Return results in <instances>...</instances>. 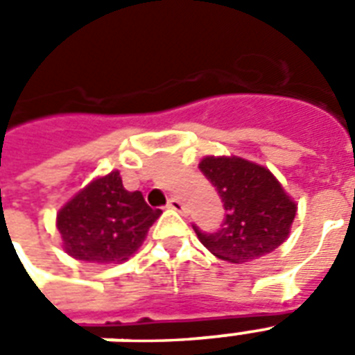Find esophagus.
Wrapping results in <instances>:
<instances>
[{
  "instance_id": "34e87169",
  "label": "esophagus",
  "mask_w": 355,
  "mask_h": 355,
  "mask_svg": "<svg viewBox=\"0 0 355 355\" xmlns=\"http://www.w3.org/2000/svg\"><path fill=\"white\" fill-rule=\"evenodd\" d=\"M167 207H169L171 211H177V213H180V215H184L186 213L184 205H182L178 200H175V198H171L169 203H167Z\"/></svg>"
}]
</instances>
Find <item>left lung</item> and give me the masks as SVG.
<instances>
[{"label": "left lung", "instance_id": "8db88e82", "mask_svg": "<svg viewBox=\"0 0 355 355\" xmlns=\"http://www.w3.org/2000/svg\"><path fill=\"white\" fill-rule=\"evenodd\" d=\"M200 169L226 211L223 228L215 234L193 226L198 239L215 257L243 264L266 257L289 238L297 201L272 171L238 155H205Z\"/></svg>", "mask_w": 355, "mask_h": 355}]
</instances>
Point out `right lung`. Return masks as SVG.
<instances>
[{"label": "right lung", "instance_id": "add662e5", "mask_svg": "<svg viewBox=\"0 0 355 355\" xmlns=\"http://www.w3.org/2000/svg\"><path fill=\"white\" fill-rule=\"evenodd\" d=\"M159 209L148 207L140 192H127L119 171L96 177L57 213L62 249L76 261L121 264L144 243Z\"/></svg>", "mask_w": 355, "mask_h": 355}]
</instances>
